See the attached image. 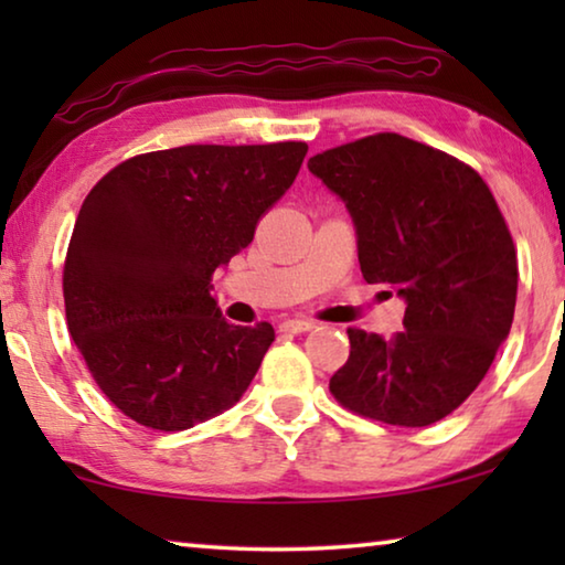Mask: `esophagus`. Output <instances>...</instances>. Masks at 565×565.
I'll list each match as a JSON object with an SVG mask.
<instances>
[{
  "instance_id": "34e87169",
  "label": "esophagus",
  "mask_w": 565,
  "mask_h": 565,
  "mask_svg": "<svg viewBox=\"0 0 565 565\" xmlns=\"http://www.w3.org/2000/svg\"><path fill=\"white\" fill-rule=\"evenodd\" d=\"M279 329L286 331V333H303V331L317 329V323H313V321H303V319H286V321H281Z\"/></svg>"
}]
</instances>
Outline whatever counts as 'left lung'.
<instances>
[{"instance_id":"1","label":"left lung","mask_w":565,"mask_h":565,"mask_svg":"<svg viewBox=\"0 0 565 565\" xmlns=\"http://www.w3.org/2000/svg\"><path fill=\"white\" fill-rule=\"evenodd\" d=\"M356 228L361 274L404 299L394 339L349 329L331 394L391 426H428L481 384L513 323L519 266L486 181L401 134H374L309 159Z\"/></svg>"}]
</instances>
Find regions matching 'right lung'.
I'll use <instances>...</instances> for the list:
<instances>
[{"label": "right lung", "mask_w": 565, "mask_h": 565, "mask_svg": "<svg viewBox=\"0 0 565 565\" xmlns=\"http://www.w3.org/2000/svg\"><path fill=\"white\" fill-rule=\"evenodd\" d=\"M306 151L303 141L151 151L84 199L64 264L66 323L124 416L184 431L244 396L274 329L228 323L212 276L252 244Z\"/></svg>", "instance_id": "right-lung-1"}]
</instances>
